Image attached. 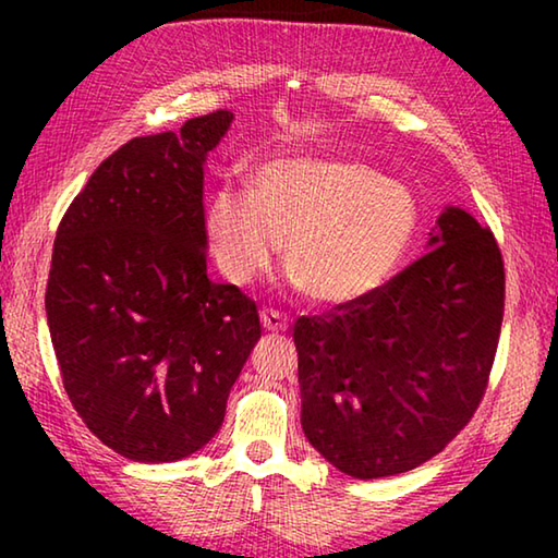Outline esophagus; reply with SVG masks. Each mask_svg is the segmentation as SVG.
<instances>
[{
	"label": "esophagus",
	"mask_w": 558,
	"mask_h": 558,
	"mask_svg": "<svg viewBox=\"0 0 558 558\" xmlns=\"http://www.w3.org/2000/svg\"><path fill=\"white\" fill-rule=\"evenodd\" d=\"M260 323H263V329H268V332H286L288 329V317L270 307L260 310Z\"/></svg>",
	"instance_id": "obj_1"
}]
</instances>
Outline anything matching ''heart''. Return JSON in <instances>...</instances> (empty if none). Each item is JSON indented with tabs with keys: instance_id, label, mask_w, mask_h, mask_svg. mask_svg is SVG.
<instances>
[{
	"instance_id": "1",
	"label": "heart",
	"mask_w": 558,
	"mask_h": 558,
	"mask_svg": "<svg viewBox=\"0 0 558 558\" xmlns=\"http://www.w3.org/2000/svg\"><path fill=\"white\" fill-rule=\"evenodd\" d=\"M221 276L248 286L286 241L282 258L319 305H352L389 282L409 258L421 209L409 186L356 159L278 157L253 192L223 182L204 211Z\"/></svg>"
}]
</instances>
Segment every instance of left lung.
Wrapping results in <instances>:
<instances>
[{"instance_id":"8db88e82","label":"left lung","mask_w":558,"mask_h":558,"mask_svg":"<svg viewBox=\"0 0 558 558\" xmlns=\"http://www.w3.org/2000/svg\"><path fill=\"white\" fill-rule=\"evenodd\" d=\"M502 315L493 231L446 206L426 256L372 295L295 323L307 440L359 480L423 465L483 401Z\"/></svg>"}]
</instances>
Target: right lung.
Returning <instances> with one entry per match:
<instances>
[{
  "instance_id": "right-lung-1",
  "label": "right lung",
  "mask_w": 558,
  "mask_h": 558,
  "mask_svg": "<svg viewBox=\"0 0 558 558\" xmlns=\"http://www.w3.org/2000/svg\"><path fill=\"white\" fill-rule=\"evenodd\" d=\"M231 122L216 110L130 140L56 233L46 317L63 389L128 460L204 448L260 339L256 302L206 276L204 162Z\"/></svg>"
}]
</instances>
